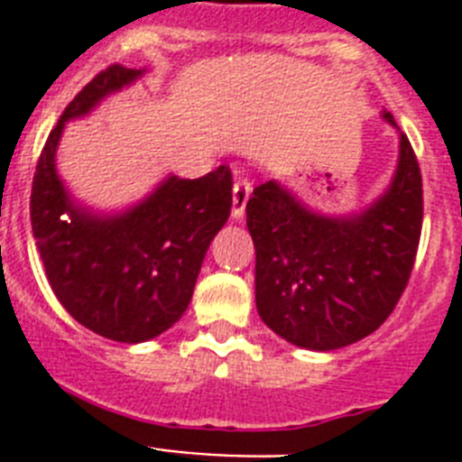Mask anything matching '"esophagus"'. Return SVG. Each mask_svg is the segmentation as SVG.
<instances>
[{
	"label": "esophagus",
	"mask_w": 462,
	"mask_h": 462,
	"mask_svg": "<svg viewBox=\"0 0 462 462\" xmlns=\"http://www.w3.org/2000/svg\"><path fill=\"white\" fill-rule=\"evenodd\" d=\"M252 194V182L243 175H236L234 180V206H231V217L240 219L245 215V206H247V199Z\"/></svg>",
	"instance_id": "obj_1"
}]
</instances>
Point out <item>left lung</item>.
<instances>
[{"label":"left lung","instance_id":"8db88e82","mask_svg":"<svg viewBox=\"0 0 462 462\" xmlns=\"http://www.w3.org/2000/svg\"><path fill=\"white\" fill-rule=\"evenodd\" d=\"M383 117L395 126L391 113ZM421 224V169L405 134L389 191L356 217L312 215L284 187L263 182L247 201L261 319L317 352L370 336L405 291Z\"/></svg>","mask_w":462,"mask_h":462}]
</instances>
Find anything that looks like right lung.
Listing matches in <instances>:
<instances>
[{
  "mask_svg": "<svg viewBox=\"0 0 462 462\" xmlns=\"http://www.w3.org/2000/svg\"><path fill=\"white\" fill-rule=\"evenodd\" d=\"M138 76L110 64L73 97L41 150L30 196L32 231L57 300L85 328L116 342L150 340L180 319L234 203L228 166L196 180L169 178L120 217H94L69 201L55 171L64 122Z\"/></svg>",
  "mask_w": 462,
  "mask_h": 462,
  "instance_id": "1",
  "label": "right lung"
}]
</instances>
